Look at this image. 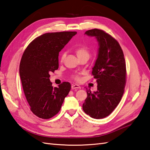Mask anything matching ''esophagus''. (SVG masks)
Masks as SVG:
<instances>
[{
  "label": "esophagus",
  "mask_w": 150,
  "mask_h": 150,
  "mask_svg": "<svg viewBox=\"0 0 150 150\" xmlns=\"http://www.w3.org/2000/svg\"><path fill=\"white\" fill-rule=\"evenodd\" d=\"M71 88L72 90L79 89V88H81V86H80L79 85H78V84H73V85H72V86H71Z\"/></svg>",
  "instance_id": "1"
}]
</instances>
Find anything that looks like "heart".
Listing matches in <instances>:
<instances>
[{"mask_svg": "<svg viewBox=\"0 0 150 150\" xmlns=\"http://www.w3.org/2000/svg\"><path fill=\"white\" fill-rule=\"evenodd\" d=\"M76 54H77L78 57H80L81 56L84 55H86V56H89V50L88 48L86 46H80L78 47L76 49ZM65 57V54H62L61 57V60H62ZM74 79L76 80H78V77L77 76H74Z\"/></svg>", "mask_w": 150, "mask_h": 150, "instance_id": "obj_1", "label": "heart"}]
</instances>
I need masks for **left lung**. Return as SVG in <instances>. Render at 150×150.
I'll return each instance as SVG.
<instances>
[{
    "instance_id": "1",
    "label": "left lung",
    "mask_w": 150,
    "mask_h": 150,
    "mask_svg": "<svg viewBox=\"0 0 150 150\" xmlns=\"http://www.w3.org/2000/svg\"><path fill=\"white\" fill-rule=\"evenodd\" d=\"M85 34L96 38L99 47L92 72L97 79V90H86L83 109L90 117L101 119L110 115L122 99L126 83L125 60L118 42L106 32L94 28Z\"/></svg>"
}]
</instances>
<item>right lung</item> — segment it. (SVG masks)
Returning <instances> with one entry per match:
<instances>
[{
    "mask_svg": "<svg viewBox=\"0 0 150 150\" xmlns=\"http://www.w3.org/2000/svg\"><path fill=\"white\" fill-rule=\"evenodd\" d=\"M76 32L46 33L35 38L21 57L20 76L30 110L40 118L49 119L60 111L71 90L69 82L53 88L50 73L58 69V54Z\"/></svg>",
    "mask_w": 150,
    "mask_h": 150,
    "instance_id": "right-lung-1",
    "label": "right lung"
}]
</instances>
